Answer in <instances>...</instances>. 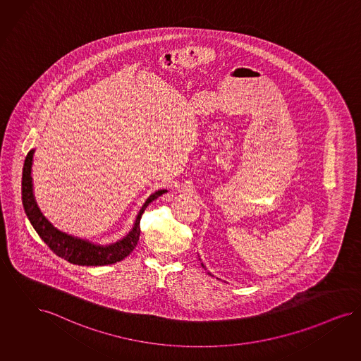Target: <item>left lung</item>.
<instances>
[{
    "label": "left lung",
    "instance_id": "left-lung-1",
    "mask_svg": "<svg viewBox=\"0 0 361 361\" xmlns=\"http://www.w3.org/2000/svg\"><path fill=\"white\" fill-rule=\"evenodd\" d=\"M202 267H203V264H202Z\"/></svg>",
    "mask_w": 361,
    "mask_h": 361
}]
</instances>
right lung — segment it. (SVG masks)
<instances>
[{
    "mask_svg": "<svg viewBox=\"0 0 361 361\" xmlns=\"http://www.w3.org/2000/svg\"><path fill=\"white\" fill-rule=\"evenodd\" d=\"M35 149L27 152L24 169H23V182H21V194L23 204L27 216L33 228L37 231L41 240H44L48 247L56 255L61 257L73 265L81 267H103L116 264L124 259L128 254L136 247L140 237V218L145 213L146 207L152 200L159 198L167 190H158L148 197V200L142 206L140 212L136 216L133 230L123 238L111 245H94L90 240H80L66 233L57 230L54 225L42 215V213L33 197V185H32V161Z\"/></svg>",
    "mask_w": 361,
    "mask_h": 361,
    "instance_id": "obj_1",
    "label": "right lung"
}]
</instances>
